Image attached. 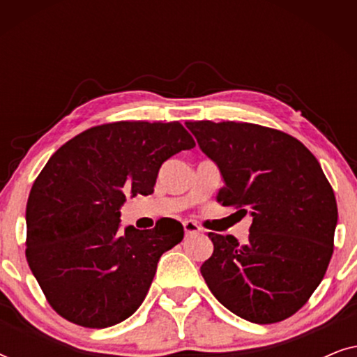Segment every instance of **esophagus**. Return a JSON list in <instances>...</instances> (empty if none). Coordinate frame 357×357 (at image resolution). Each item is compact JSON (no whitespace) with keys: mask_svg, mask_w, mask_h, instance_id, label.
Here are the masks:
<instances>
[{"mask_svg":"<svg viewBox=\"0 0 357 357\" xmlns=\"http://www.w3.org/2000/svg\"><path fill=\"white\" fill-rule=\"evenodd\" d=\"M183 231H185V236H193V234H198L202 231V227L193 221H183Z\"/></svg>","mask_w":357,"mask_h":357,"instance_id":"obj_1","label":"esophagus"}]
</instances>
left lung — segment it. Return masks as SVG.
Returning <instances> with one entry per match:
<instances>
[{"label":"left lung","mask_w":357,"mask_h":357,"mask_svg":"<svg viewBox=\"0 0 357 357\" xmlns=\"http://www.w3.org/2000/svg\"><path fill=\"white\" fill-rule=\"evenodd\" d=\"M218 165L222 206L252 216L247 243L209 232L214 252L199 271L221 304L252 324L296 314L324 280L338 208L315 155L291 135L253 123L187 121Z\"/></svg>","instance_id":"8db88e82"}]
</instances>
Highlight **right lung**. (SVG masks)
<instances>
[{"instance_id":"right-lung-1","label":"right lung","mask_w":357,"mask_h":357,"mask_svg":"<svg viewBox=\"0 0 357 357\" xmlns=\"http://www.w3.org/2000/svg\"><path fill=\"white\" fill-rule=\"evenodd\" d=\"M178 121H116L94 126L48 159L27 199L26 257L48 304L63 319L107 328L144 301L164 252L183 226L120 231L126 195H151L164 160L192 149Z\"/></svg>"}]
</instances>
